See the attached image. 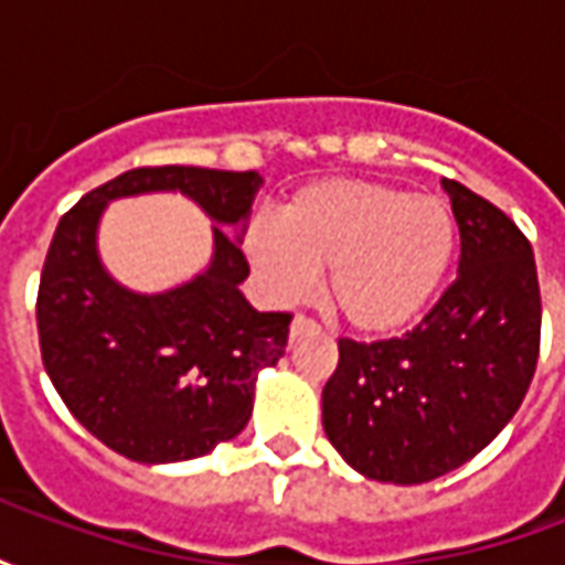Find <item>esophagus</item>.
<instances>
[{"mask_svg":"<svg viewBox=\"0 0 565 565\" xmlns=\"http://www.w3.org/2000/svg\"><path fill=\"white\" fill-rule=\"evenodd\" d=\"M315 327H318V323H315V320L311 318H306V315H296L294 318V323H290V335H299V332H306V330H315Z\"/></svg>","mask_w":565,"mask_h":565,"instance_id":"esophagus-1","label":"esophagus"}]
</instances>
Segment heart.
<instances>
[{
	"label": "heart",
	"instance_id": "b5f03b06",
	"mask_svg": "<svg viewBox=\"0 0 565 565\" xmlns=\"http://www.w3.org/2000/svg\"><path fill=\"white\" fill-rule=\"evenodd\" d=\"M245 250L269 294L294 302L330 271L327 302L348 330L391 335L426 311L457 250L450 209L375 181L299 190L278 223H250Z\"/></svg>",
	"mask_w": 565,
	"mask_h": 565
}]
</instances>
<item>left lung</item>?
<instances>
[{"mask_svg":"<svg viewBox=\"0 0 565 565\" xmlns=\"http://www.w3.org/2000/svg\"><path fill=\"white\" fill-rule=\"evenodd\" d=\"M460 230L457 278L399 339H339L323 429L356 472L424 484L484 450L530 391L542 296L530 238L505 211L445 178Z\"/></svg>","mask_w":565,"mask_h":565,"instance_id":"left-lung-1","label":"left lung"}]
</instances>
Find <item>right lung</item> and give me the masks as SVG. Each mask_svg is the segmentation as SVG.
Returning a JSON list of instances; mask_svg holds the SVG:
<instances>
[{
    "mask_svg": "<svg viewBox=\"0 0 565 565\" xmlns=\"http://www.w3.org/2000/svg\"><path fill=\"white\" fill-rule=\"evenodd\" d=\"M263 178L199 166H141L96 186L60 217L39 281V344L72 415L136 462L209 454L250 420L254 381L287 348L290 311L250 308L245 254L223 226L245 221ZM181 189L215 227V259L190 285L157 297L107 278L95 254L104 202Z\"/></svg>",
    "mask_w": 565,
    "mask_h": 565,
    "instance_id": "right-lung-1",
    "label": "right lung"
}]
</instances>
